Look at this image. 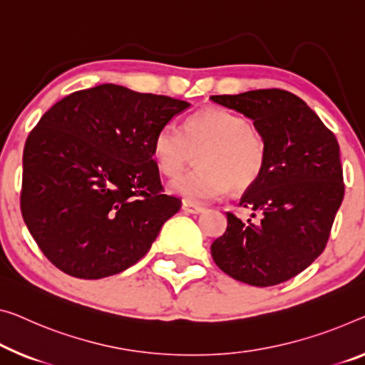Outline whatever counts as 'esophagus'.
<instances>
[{"instance_id":"esophagus-1","label":"esophagus","mask_w":365,"mask_h":365,"mask_svg":"<svg viewBox=\"0 0 365 365\" xmlns=\"http://www.w3.org/2000/svg\"><path fill=\"white\" fill-rule=\"evenodd\" d=\"M182 210H184V214L197 215V214H202V212H204V207H199V205L189 204V202H184V204H182Z\"/></svg>"}]
</instances>
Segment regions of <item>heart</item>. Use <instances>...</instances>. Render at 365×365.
Returning a JSON list of instances; mask_svg holds the SVG:
<instances>
[{
  "mask_svg": "<svg viewBox=\"0 0 365 365\" xmlns=\"http://www.w3.org/2000/svg\"><path fill=\"white\" fill-rule=\"evenodd\" d=\"M192 151H200V168L176 178L170 189L194 205L222 197L232 186L238 190L251 187L267 160L262 133L243 115L217 106L189 115L182 130L171 122L161 125L151 142L156 166L170 178L184 170Z\"/></svg>",
  "mask_w": 365,
  "mask_h": 365,
  "instance_id": "b5f03b06",
  "label": "heart"
}]
</instances>
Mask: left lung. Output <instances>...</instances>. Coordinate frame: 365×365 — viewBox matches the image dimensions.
I'll list each match as a JSON object with an SVG mask.
<instances>
[{
  "mask_svg": "<svg viewBox=\"0 0 365 365\" xmlns=\"http://www.w3.org/2000/svg\"><path fill=\"white\" fill-rule=\"evenodd\" d=\"M253 120L267 147L264 171L240 205L260 220L227 214L210 246L215 264L240 282L269 287L295 277L323 253L344 197L338 140L305 101L284 89L210 96Z\"/></svg>",
  "mask_w": 365,
  "mask_h": 365,
  "instance_id": "8db88e82",
  "label": "left lung"
}]
</instances>
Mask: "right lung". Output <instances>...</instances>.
Returning a JSON list of instances; mask_svg holds the SVG:
<instances>
[{"instance_id":"1","label":"right lung","mask_w":365,"mask_h":365,"mask_svg":"<svg viewBox=\"0 0 365 365\" xmlns=\"http://www.w3.org/2000/svg\"><path fill=\"white\" fill-rule=\"evenodd\" d=\"M186 101L112 85L52 106L27 137L21 210L47 259L78 279L125 271L181 209L163 194L151 142Z\"/></svg>"}]
</instances>
